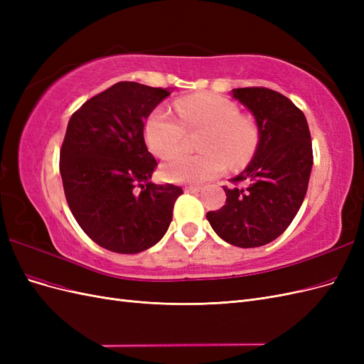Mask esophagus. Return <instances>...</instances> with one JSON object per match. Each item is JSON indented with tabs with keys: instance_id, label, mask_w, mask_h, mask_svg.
<instances>
[{
	"instance_id": "34e87169",
	"label": "esophagus",
	"mask_w": 364,
	"mask_h": 364,
	"mask_svg": "<svg viewBox=\"0 0 364 364\" xmlns=\"http://www.w3.org/2000/svg\"><path fill=\"white\" fill-rule=\"evenodd\" d=\"M185 191H186V193H199V191H200V186H194V185L185 186Z\"/></svg>"
}]
</instances>
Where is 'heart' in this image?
Masks as SVG:
<instances>
[{
  "label": "heart",
  "mask_w": 364,
  "mask_h": 364,
  "mask_svg": "<svg viewBox=\"0 0 364 364\" xmlns=\"http://www.w3.org/2000/svg\"><path fill=\"white\" fill-rule=\"evenodd\" d=\"M176 118L168 109L156 107L146 121L144 135L150 150L170 158L183 147L185 130H200L199 155H179L162 164V176L170 182L203 183L226 170L250 162L258 146V130L250 119L240 117L235 103L214 94L183 97L176 103Z\"/></svg>",
  "instance_id": "obj_1"
}]
</instances>
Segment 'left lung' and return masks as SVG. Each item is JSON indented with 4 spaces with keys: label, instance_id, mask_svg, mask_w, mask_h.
Returning <instances> with one entry per match:
<instances>
[{
    "label": "left lung",
    "instance_id": "obj_1",
    "mask_svg": "<svg viewBox=\"0 0 364 364\" xmlns=\"http://www.w3.org/2000/svg\"><path fill=\"white\" fill-rule=\"evenodd\" d=\"M232 97L252 112L258 146L250 164L232 179L226 203L206 218L215 234L237 247H259L290 226L305 199L313 167V146L304 112L269 87H237Z\"/></svg>",
    "mask_w": 364,
    "mask_h": 364
}]
</instances>
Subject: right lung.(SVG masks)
<instances>
[{"label":"right lung","instance_id":"right-lung-1","mask_svg":"<svg viewBox=\"0 0 364 364\" xmlns=\"http://www.w3.org/2000/svg\"><path fill=\"white\" fill-rule=\"evenodd\" d=\"M168 90L118 82L73 114L60 149V176L77 223L98 246L138 253L165 235L183 193L153 183L156 159L144 121Z\"/></svg>","mask_w":364,"mask_h":364}]
</instances>
